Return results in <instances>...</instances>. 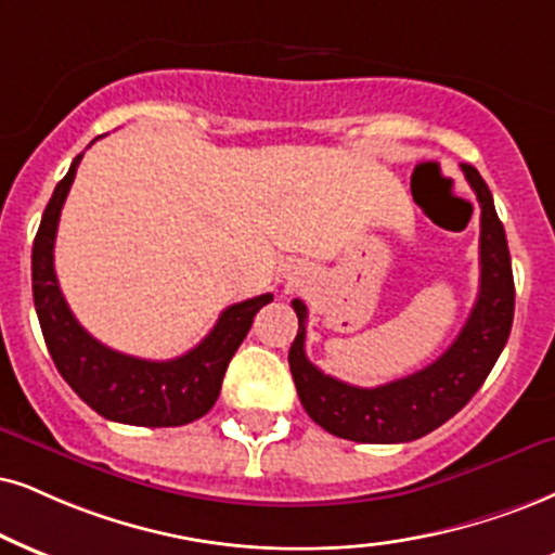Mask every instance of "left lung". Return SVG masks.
Here are the masks:
<instances>
[{"mask_svg":"<svg viewBox=\"0 0 555 555\" xmlns=\"http://www.w3.org/2000/svg\"><path fill=\"white\" fill-rule=\"evenodd\" d=\"M461 169L481 205V285L461 334L433 365L378 388H360L332 378L306 358L309 311L304 300H293L298 334L288 352L291 373L300 403L326 433L373 444L420 440L466 406L507 345L515 317L507 234L483 177L470 164H461Z\"/></svg>","mask_w":555,"mask_h":555,"instance_id":"left-lung-1","label":"left lung"}]
</instances>
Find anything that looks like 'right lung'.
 Masks as SVG:
<instances>
[{
	"mask_svg": "<svg viewBox=\"0 0 555 555\" xmlns=\"http://www.w3.org/2000/svg\"><path fill=\"white\" fill-rule=\"evenodd\" d=\"M79 162L81 154L53 190L33 242V300L48 352L61 378L105 420L139 427H180L201 420L214 409L225 367L272 293L229 306L208 337L175 360H141L102 345L74 319L53 270L61 208Z\"/></svg>",
	"mask_w": 555,
	"mask_h": 555,
	"instance_id": "1",
	"label": "right lung"
}]
</instances>
